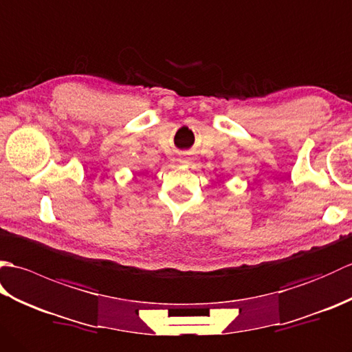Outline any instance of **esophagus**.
<instances>
[{
	"mask_svg": "<svg viewBox=\"0 0 352 352\" xmlns=\"http://www.w3.org/2000/svg\"><path fill=\"white\" fill-rule=\"evenodd\" d=\"M183 163H189V159H184V160H183Z\"/></svg>",
	"mask_w": 352,
	"mask_h": 352,
	"instance_id": "esophagus-1",
	"label": "esophagus"
}]
</instances>
